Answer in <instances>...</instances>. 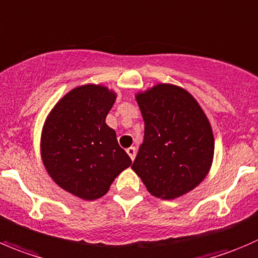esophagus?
I'll list each match as a JSON object with an SVG mask.
<instances>
[{
	"instance_id": "1",
	"label": "esophagus",
	"mask_w": 258,
	"mask_h": 258,
	"mask_svg": "<svg viewBox=\"0 0 258 258\" xmlns=\"http://www.w3.org/2000/svg\"><path fill=\"white\" fill-rule=\"evenodd\" d=\"M126 151H127V154L130 155V157H131V160H135V157H136V149H135L134 146H131V147H128Z\"/></svg>"
}]
</instances>
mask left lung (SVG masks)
Masks as SVG:
<instances>
[{"label":"left lung","mask_w":258,"mask_h":258,"mask_svg":"<svg viewBox=\"0 0 258 258\" xmlns=\"http://www.w3.org/2000/svg\"><path fill=\"white\" fill-rule=\"evenodd\" d=\"M136 99L145 136L132 169L152 196L177 198L211 169L214 140L208 118L186 91L171 84H159Z\"/></svg>","instance_id":"8db88e82"}]
</instances>
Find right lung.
<instances>
[{
	"mask_svg": "<svg viewBox=\"0 0 258 258\" xmlns=\"http://www.w3.org/2000/svg\"><path fill=\"white\" fill-rule=\"evenodd\" d=\"M116 94L82 86L62 97L45 122L41 156L59 186L86 201L103 197L117 175L132 164L106 117Z\"/></svg>",
	"mask_w": 258,
	"mask_h": 258,
	"instance_id": "right-lung-1",
	"label": "right lung"
}]
</instances>
